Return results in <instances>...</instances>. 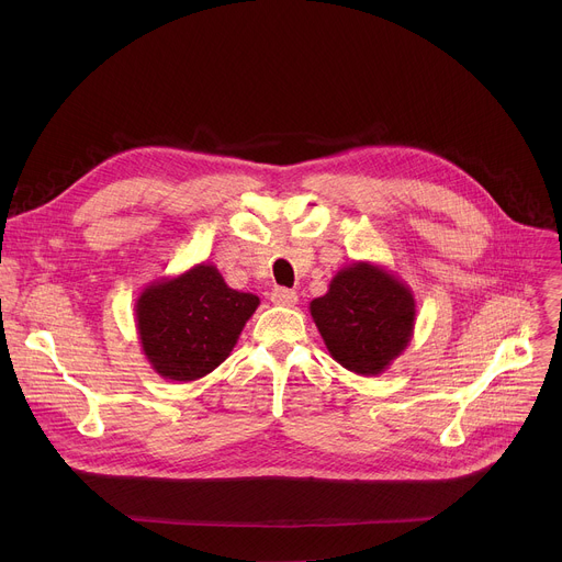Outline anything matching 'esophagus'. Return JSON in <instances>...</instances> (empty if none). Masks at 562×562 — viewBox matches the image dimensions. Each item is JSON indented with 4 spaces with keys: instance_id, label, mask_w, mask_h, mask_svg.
Here are the masks:
<instances>
[{
    "instance_id": "esophagus-1",
    "label": "esophagus",
    "mask_w": 562,
    "mask_h": 562,
    "mask_svg": "<svg viewBox=\"0 0 562 562\" xmlns=\"http://www.w3.org/2000/svg\"><path fill=\"white\" fill-rule=\"evenodd\" d=\"M271 302L280 306H293L297 302V293L291 289H273L271 291Z\"/></svg>"
}]
</instances>
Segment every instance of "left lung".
<instances>
[{"label":"left lung","instance_id":"obj_1","mask_svg":"<svg viewBox=\"0 0 562 562\" xmlns=\"http://www.w3.org/2000/svg\"><path fill=\"white\" fill-rule=\"evenodd\" d=\"M308 311L331 358L358 375L384 373L414 338V291L373 262L340 269Z\"/></svg>","mask_w":562,"mask_h":562}]
</instances>
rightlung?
I'll use <instances>...</instances> for the list:
<instances>
[{
	"instance_id": "right-lung-1",
	"label": "right lung",
	"mask_w": 562,
	"mask_h": 562,
	"mask_svg": "<svg viewBox=\"0 0 562 562\" xmlns=\"http://www.w3.org/2000/svg\"><path fill=\"white\" fill-rule=\"evenodd\" d=\"M258 306V295L231 289L206 262L155 280L135 300L142 353L165 380L204 378L231 356Z\"/></svg>"
}]
</instances>
